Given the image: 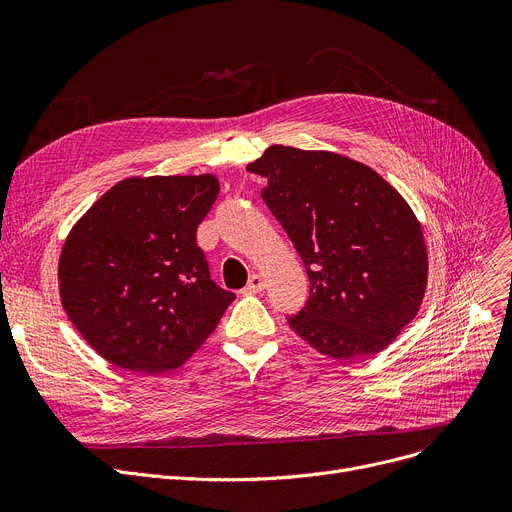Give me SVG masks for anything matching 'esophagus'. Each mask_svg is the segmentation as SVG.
Returning a JSON list of instances; mask_svg holds the SVG:
<instances>
[{
  "mask_svg": "<svg viewBox=\"0 0 512 512\" xmlns=\"http://www.w3.org/2000/svg\"><path fill=\"white\" fill-rule=\"evenodd\" d=\"M263 288H265V280H263L259 274H253V276L249 278L247 286L242 288V292H245V294H257V292H261Z\"/></svg>",
  "mask_w": 512,
  "mask_h": 512,
  "instance_id": "1",
  "label": "esophagus"
}]
</instances>
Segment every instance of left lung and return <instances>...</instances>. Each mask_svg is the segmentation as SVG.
<instances>
[{
  "instance_id": "obj_1",
  "label": "left lung",
  "mask_w": 512,
  "mask_h": 512,
  "mask_svg": "<svg viewBox=\"0 0 512 512\" xmlns=\"http://www.w3.org/2000/svg\"><path fill=\"white\" fill-rule=\"evenodd\" d=\"M309 276L288 326L338 361L384 351L417 315L427 288L421 224L396 188L332 151L267 147L247 166Z\"/></svg>"
}]
</instances>
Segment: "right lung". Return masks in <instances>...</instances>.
<instances>
[{"mask_svg": "<svg viewBox=\"0 0 512 512\" xmlns=\"http://www.w3.org/2000/svg\"><path fill=\"white\" fill-rule=\"evenodd\" d=\"M220 182L132 176L80 218L62 247L66 315L93 351L122 369L180 367L220 324L234 292L209 278L197 228Z\"/></svg>", "mask_w": 512, "mask_h": 512, "instance_id": "right-lung-1", "label": "right lung"}]
</instances>
